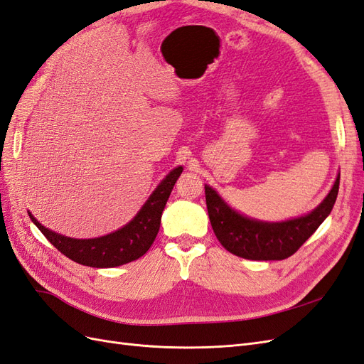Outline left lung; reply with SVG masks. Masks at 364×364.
<instances>
[{"label": "left lung", "instance_id": "8db88e82", "mask_svg": "<svg viewBox=\"0 0 364 364\" xmlns=\"http://www.w3.org/2000/svg\"><path fill=\"white\" fill-rule=\"evenodd\" d=\"M340 174L333 188L311 213L284 220L262 222L229 206L213 186L205 185L209 222L222 246L237 257L255 261L285 259L291 257L333 211L338 194Z\"/></svg>", "mask_w": 364, "mask_h": 364}]
</instances>
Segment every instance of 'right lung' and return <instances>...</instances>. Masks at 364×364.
Here are the masks:
<instances>
[{
  "instance_id": "add662e5",
  "label": "right lung",
  "mask_w": 364,
  "mask_h": 364,
  "mask_svg": "<svg viewBox=\"0 0 364 364\" xmlns=\"http://www.w3.org/2000/svg\"><path fill=\"white\" fill-rule=\"evenodd\" d=\"M182 170V165L171 170L127 225L103 237H65L41 225L30 211L28 215L50 243L70 259L82 264V266L97 269L123 266V264L141 258L153 245L159 232L161 215L165 203H167L173 186L176 181L179 179Z\"/></svg>"
}]
</instances>
